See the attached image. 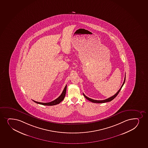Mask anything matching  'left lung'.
<instances>
[{
    "mask_svg": "<svg viewBox=\"0 0 148 148\" xmlns=\"http://www.w3.org/2000/svg\"><path fill=\"white\" fill-rule=\"evenodd\" d=\"M125 79H126V75H125V78H124L123 83L121 87L120 88V89L118 90V92H117L116 94H115L114 95H113V96H112L111 97L108 98L107 99H104V100H101V101H98V100L92 99H90V98H89V97H87V96H85V95H84V94H83L84 96L85 97L86 99H87L88 100H89V101H90L91 102H92V103H104L110 101H112V100H113V99H114L115 97H116L118 95V94H119V92L120 90H121V89L122 87H123V86L124 84V83H125Z\"/></svg>",
    "mask_w": 148,
    "mask_h": 148,
    "instance_id": "1",
    "label": "left lung"
}]
</instances>
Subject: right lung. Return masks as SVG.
Masks as SVG:
<instances>
[{"label": "right lung", "instance_id": "add662e5", "mask_svg": "<svg viewBox=\"0 0 148 148\" xmlns=\"http://www.w3.org/2000/svg\"><path fill=\"white\" fill-rule=\"evenodd\" d=\"M66 89H67V85L65 86L64 89L63 90L62 94L61 95L59 96V97L57 98L56 99H55L54 101H52L49 103H40V102H38L36 101H33L35 102V103H38V104H42V105H44V106H54L56 104H59V103H60L61 101L63 100L65 96V94H66Z\"/></svg>", "mask_w": 148, "mask_h": 148}]
</instances>
